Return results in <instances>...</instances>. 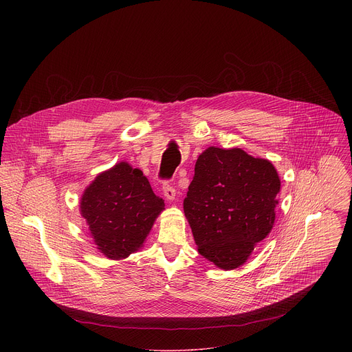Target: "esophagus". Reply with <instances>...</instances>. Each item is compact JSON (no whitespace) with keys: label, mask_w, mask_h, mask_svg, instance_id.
<instances>
[{"label":"esophagus","mask_w":352,"mask_h":352,"mask_svg":"<svg viewBox=\"0 0 352 352\" xmlns=\"http://www.w3.org/2000/svg\"><path fill=\"white\" fill-rule=\"evenodd\" d=\"M163 193H164V196H166V199L167 200H174L175 199V188L174 186H171V185H168V184H166L164 186H163Z\"/></svg>","instance_id":"obj_1"}]
</instances>
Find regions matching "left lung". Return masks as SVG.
Returning a JSON list of instances; mask_svg holds the SVG:
<instances>
[{"instance_id":"obj_1","label":"left lung","mask_w":352,"mask_h":352,"mask_svg":"<svg viewBox=\"0 0 352 352\" xmlns=\"http://www.w3.org/2000/svg\"><path fill=\"white\" fill-rule=\"evenodd\" d=\"M280 188L269 160L239 147H208L184 200L197 252L223 270L242 266L274 226Z\"/></svg>"}]
</instances>
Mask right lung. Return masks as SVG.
Wrapping results in <instances>:
<instances>
[{"label":"right lung","mask_w":352,"mask_h":352,"mask_svg":"<svg viewBox=\"0 0 352 352\" xmlns=\"http://www.w3.org/2000/svg\"><path fill=\"white\" fill-rule=\"evenodd\" d=\"M79 208L100 254L122 261L143 246L164 200L139 168L120 162L89 184Z\"/></svg>","instance_id":"1"}]
</instances>
